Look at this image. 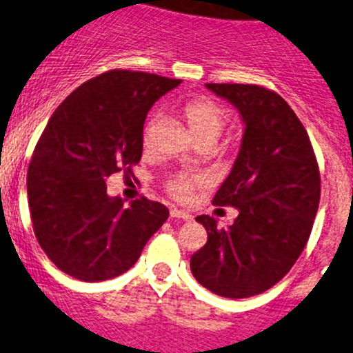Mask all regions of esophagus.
Listing matches in <instances>:
<instances>
[{
    "mask_svg": "<svg viewBox=\"0 0 353 353\" xmlns=\"http://www.w3.org/2000/svg\"><path fill=\"white\" fill-rule=\"evenodd\" d=\"M170 217L174 219H183V221H192V214L186 212V210H179V209H170Z\"/></svg>",
    "mask_w": 353,
    "mask_h": 353,
    "instance_id": "1",
    "label": "esophagus"
}]
</instances>
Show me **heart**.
<instances>
[{
    "label": "heart",
    "mask_w": 353,
    "mask_h": 353,
    "mask_svg": "<svg viewBox=\"0 0 353 353\" xmlns=\"http://www.w3.org/2000/svg\"><path fill=\"white\" fill-rule=\"evenodd\" d=\"M181 114L186 120L188 127L195 136L200 144H214L221 134L225 132L226 123H228V114L221 106H217L216 102L203 97L190 99L181 108ZM158 114L151 113L148 120L144 121L143 134H141V143L144 150H151L154 143V128H157ZM199 186V181L190 176H172L165 181V190L170 196L176 200L186 202L192 199L195 188Z\"/></svg>",
    "instance_id": "1"
}]
</instances>
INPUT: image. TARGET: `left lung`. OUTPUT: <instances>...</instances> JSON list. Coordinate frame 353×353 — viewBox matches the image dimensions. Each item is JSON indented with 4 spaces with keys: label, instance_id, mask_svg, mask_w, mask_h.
<instances>
[{
    "label": "left lung",
    "instance_id": "8db88e82",
    "mask_svg": "<svg viewBox=\"0 0 353 353\" xmlns=\"http://www.w3.org/2000/svg\"><path fill=\"white\" fill-rule=\"evenodd\" d=\"M235 104L245 123L232 172L214 205L235 207L230 228L199 216L207 243L192 256L193 276L223 298H251L281 282L310 239L321 172L305 127L288 102L259 85L207 83Z\"/></svg>",
    "mask_w": 353,
    "mask_h": 353
}]
</instances>
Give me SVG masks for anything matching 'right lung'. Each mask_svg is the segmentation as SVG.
Returning a JSON list of instances; mask_svg holds the SVG:
<instances>
[{
	"instance_id": "add662e5",
	"label": "right lung",
	"mask_w": 353,
	"mask_h": 353,
	"mask_svg": "<svg viewBox=\"0 0 353 353\" xmlns=\"http://www.w3.org/2000/svg\"><path fill=\"white\" fill-rule=\"evenodd\" d=\"M181 80L110 69L85 81L54 111L28 169L34 235L61 272L83 282L121 275L169 217L163 203L110 199L106 179L143 154L144 120L154 101Z\"/></svg>"
}]
</instances>
